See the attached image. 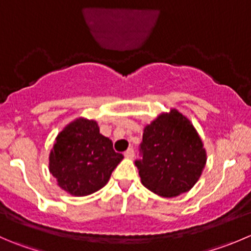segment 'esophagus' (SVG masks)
<instances>
[{
    "mask_svg": "<svg viewBox=\"0 0 251 251\" xmlns=\"http://www.w3.org/2000/svg\"><path fill=\"white\" fill-rule=\"evenodd\" d=\"M124 155H125V158H127V159H132V158L135 157V152H133L132 148H128V150L124 153Z\"/></svg>",
    "mask_w": 251,
    "mask_h": 251,
    "instance_id": "obj_1",
    "label": "esophagus"
}]
</instances>
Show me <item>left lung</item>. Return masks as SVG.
<instances>
[{"label":"left lung","instance_id":"8db88e82","mask_svg":"<svg viewBox=\"0 0 251 251\" xmlns=\"http://www.w3.org/2000/svg\"><path fill=\"white\" fill-rule=\"evenodd\" d=\"M141 182L162 198L190 191L200 179L207 153L191 121L176 109L160 113L143 128Z\"/></svg>","mask_w":251,"mask_h":251}]
</instances>
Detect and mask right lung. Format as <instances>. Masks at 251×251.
I'll use <instances>...</instances> for the list:
<instances>
[{
	"label": "right lung",
	"instance_id": "obj_1",
	"mask_svg": "<svg viewBox=\"0 0 251 251\" xmlns=\"http://www.w3.org/2000/svg\"><path fill=\"white\" fill-rule=\"evenodd\" d=\"M124 155L99 132L96 120L77 118L56 136L49 170L58 186L72 196H87L105 186Z\"/></svg>",
	"mask_w": 251,
	"mask_h": 251
}]
</instances>
